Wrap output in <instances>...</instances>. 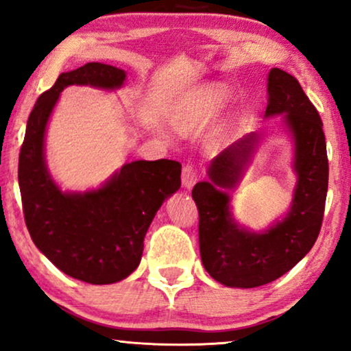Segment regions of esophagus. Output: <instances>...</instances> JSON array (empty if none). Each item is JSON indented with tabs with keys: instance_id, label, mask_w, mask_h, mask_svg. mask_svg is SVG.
<instances>
[{
	"instance_id": "34e87169",
	"label": "esophagus",
	"mask_w": 351,
	"mask_h": 351,
	"mask_svg": "<svg viewBox=\"0 0 351 351\" xmlns=\"http://www.w3.org/2000/svg\"><path fill=\"white\" fill-rule=\"evenodd\" d=\"M197 180H198L197 169L193 167L192 164H187V166L182 169V185L185 189H192L193 185L197 184Z\"/></svg>"
}]
</instances>
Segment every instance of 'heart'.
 Listing matches in <instances>:
<instances>
[{"label":"heart","instance_id":"heart-1","mask_svg":"<svg viewBox=\"0 0 351 351\" xmlns=\"http://www.w3.org/2000/svg\"><path fill=\"white\" fill-rule=\"evenodd\" d=\"M228 102V89L223 84L205 86L184 110L174 117L176 127L185 135L198 133L208 125Z\"/></svg>","mask_w":351,"mask_h":351}]
</instances>
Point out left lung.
Listing matches in <instances>:
<instances>
[{
  "label": "left lung",
  "instance_id": "obj_1",
  "mask_svg": "<svg viewBox=\"0 0 351 351\" xmlns=\"http://www.w3.org/2000/svg\"><path fill=\"white\" fill-rule=\"evenodd\" d=\"M267 119L275 117L293 141L296 187L288 213L263 231H250L234 219L229 190L236 189L258 148L262 133L232 143L208 166V180L192 190L197 203L198 239L205 270L229 288L270 283L309 252L324 218L328 161L322 120L295 76L271 68L267 77Z\"/></svg>",
  "mask_w": 351,
  "mask_h": 351
}]
</instances>
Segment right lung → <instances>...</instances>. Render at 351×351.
Masks as SVG:
<instances>
[{"label": "right lung", "instance_id": "right-lung-1", "mask_svg": "<svg viewBox=\"0 0 351 351\" xmlns=\"http://www.w3.org/2000/svg\"><path fill=\"white\" fill-rule=\"evenodd\" d=\"M127 73L86 63L62 73L37 99L19 153V189L29 234L37 249L71 278L110 285L140 265L143 241L156 211L180 189V166L171 159L123 164L99 189L64 192L45 161V133L60 93L68 86L120 89Z\"/></svg>", "mask_w": 351, "mask_h": 351}]
</instances>
